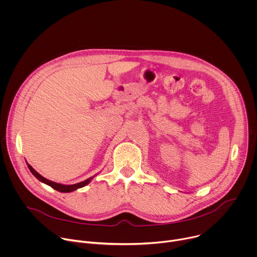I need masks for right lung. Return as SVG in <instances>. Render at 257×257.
<instances>
[{"mask_svg":"<svg viewBox=\"0 0 257 257\" xmlns=\"http://www.w3.org/2000/svg\"><path fill=\"white\" fill-rule=\"evenodd\" d=\"M26 164H27V167H28V169H29V171L31 172V174L38 179V180H40L41 182H43V183H45V184H47V185H49V186H51L52 188H54L55 190H57V191H59V192H63V193H68V192H72V191H75V190H77V189H79V188H82V187H84V186H86L87 184H89L90 183V181L96 176V175H94V176H92V177H90V178H88V179H86V180H84V181H82V182H79V183H76V184H72V185H64V184H60V183H57V182H53V181H51V180H49V179H47V178H45V177H43L41 174H39L38 172H36L27 162H26Z\"/></svg>","mask_w":257,"mask_h":257,"instance_id":"obj_1","label":"right lung"}]
</instances>
